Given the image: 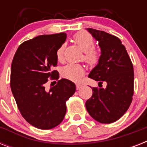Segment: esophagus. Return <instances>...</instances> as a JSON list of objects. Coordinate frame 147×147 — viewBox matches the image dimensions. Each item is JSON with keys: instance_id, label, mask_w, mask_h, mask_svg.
Returning a JSON list of instances; mask_svg holds the SVG:
<instances>
[{"instance_id": "esophagus-1", "label": "esophagus", "mask_w": 147, "mask_h": 147, "mask_svg": "<svg viewBox=\"0 0 147 147\" xmlns=\"http://www.w3.org/2000/svg\"><path fill=\"white\" fill-rule=\"evenodd\" d=\"M82 85H81V84H78V83H77V84H76V89L77 90L80 89L81 88H82Z\"/></svg>"}]
</instances>
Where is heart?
I'll list each match as a JSON object with an SVG mask.
<instances>
[{
  "instance_id": "obj_1",
  "label": "heart",
  "mask_w": 147,
  "mask_h": 147,
  "mask_svg": "<svg viewBox=\"0 0 147 147\" xmlns=\"http://www.w3.org/2000/svg\"><path fill=\"white\" fill-rule=\"evenodd\" d=\"M74 42L85 52L84 60L90 65L98 64L100 58V51L94 47V40L91 34L85 31H80L73 36ZM65 46L62 45L56 52L58 60L62 61ZM85 74L84 67L78 64L66 65L62 69V75L67 79L77 81Z\"/></svg>"
}]
</instances>
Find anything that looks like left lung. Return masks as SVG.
Listing matches in <instances>:
<instances>
[{
  "mask_svg": "<svg viewBox=\"0 0 147 147\" xmlns=\"http://www.w3.org/2000/svg\"><path fill=\"white\" fill-rule=\"evenodd\" d=\"M98 42L101 55L89 77L105 82L106 88L94 87L92 96L85 103L88 114L101 123H111L127 111L134 95V66L125 47L118 37L104 31L88 28ZM102 87V86H101Z\"/></svg>",
  "mask_w": 147,
  "mask_h": 147,
  "instance_id": "left-lung-1",
  "label": "left lung"
}]
</instances>
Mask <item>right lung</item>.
<instances>
[{"mask_svg": "<svg viewBox=\"0 0 147 147\" xmlns=\"http://www.w3.org/2000/svg\"><path fill=\"white\" fill-rule=\"evenodd\" d=\"M66 33L41 35L25 41L16 51L10 70V88L22 117L33 127L49 130L58 126L66 113V101L76 92L68 79H59L56 52ZM49 80L57 84L46 89ZM53 83H51V84Z\"/></svg>", "mask_w": 147, "mask_h": 147, "instance_id": "obj_1", "label": "right lung"}]
</instances>
